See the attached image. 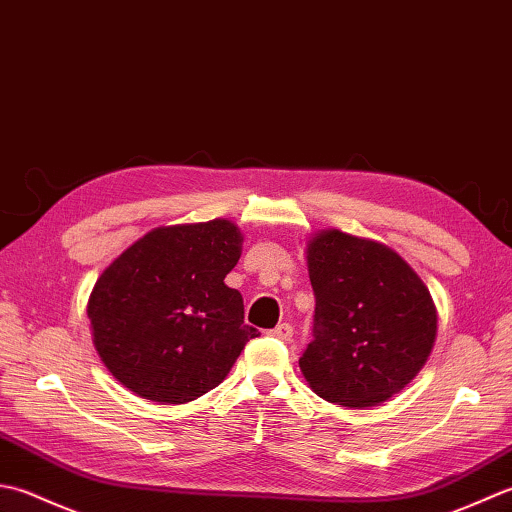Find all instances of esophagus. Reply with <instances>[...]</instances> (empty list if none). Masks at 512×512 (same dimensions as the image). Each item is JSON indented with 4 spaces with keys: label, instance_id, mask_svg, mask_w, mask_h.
I'll list each match as a JSON object with an SVG mask.
<instances>
[{
    "label": "esophagus",
    "instance_id": "esophagus-1",
    "mask_svg": "<svg viewBox=\"0 0 512 512\" xmlns=\"http://www.w3.org/2000/svg\"><path fill=\"white\" fill-rule=\"evenodd\" d=\"M271 333V336H274V338H278V340H291V338H294V327H291V325H287V322H283V325H278L276 329H271L269 331Z\"/></svg>",
    "mask_w": 512,
    "mask_h": 512
}]
</instances>
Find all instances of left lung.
<instances>
[{
  "mask_svg": "<svg viewBox=\"0 0 512 512\" xmlns=\"http://www.w3.org/2000/svg\"><path fill=\"white\" fill-rule=\"evenodd\" d=\"M314 340L300 371L322 400L375 406L400 393L437 336L431 291L391 247L322 229L307 241Z\"/></svg>",
  "mask_w": 512,
  "mask_h": 512,
  "instance_id": "8db88e82",
  "label": "left lung"
}]
</instances>
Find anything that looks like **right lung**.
Returning a JSON list of instances; mask_svg holds the SVG:
<instances>
[{
  "mask_svg": "<svg viewBox=\"0 0 512 512\" xmlns=\"http://www.w3.org/2000/svg\"><path fill=\"white\" fill-rule=\"evenodd\" d=\"M241 252V229L214 218L156 227L103 269L88 298L92 342L125 389L185 404L227 378L258 336L225 285Z\"/></svg>",
  "mask_w": 512,
  "mask_h": 512,
  "instance_id": "obj_1",
  "label": "right lung"
}]
</instances>
